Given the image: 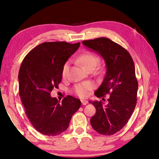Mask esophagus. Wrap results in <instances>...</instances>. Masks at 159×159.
I'll use <instances>...</instances> for the list:
<instances>
[{
    "label": "esophagus",
    "instance_id": "esophagus-1",
    "mask_svg": "<svg viewBox=\"0 0 159 159\" xmlns=\"http://www.w3.org/2000/svg\"><path fill=\"white\" fill-rule=\"evenodd\" d=\"M81 101H82V103L83 105H86L88 103V101L86 100H82Z\"/></svg>",
    "mask_w": 159,
    "mask_h": 159
}]
</instances>
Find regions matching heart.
I'll return each mask as SVG.
<instances>
[{"instance_id": "1", "label": "heart", "mask_w": 159, "mask_h": 159, "mask_svg": "<svg viewBox=\"0 0 159 159\" xmlns=\"http://www.w3.org/2000/svg\"><path fill=\"white\" fill-rule=\"evenodd\" d=\"M80 64L83 66V68L86 70L90 69H94L98 63V58L91 52H84L83 54H80L77 58ZM69 70V62H66L63 65L62 74L65 76ZM92 89L91 84L89 83H82L77 84L75 87V94L80 97H86L89 95L90 90Z\"/></svg>"}]
</instances>
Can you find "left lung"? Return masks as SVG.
<instances>
[{
	"label": "left lung",
	"instance_id": "obj_1",
	"mask_svg": "<svg viewBox=\"0 0 159 159\" xmlns=\"http://www.w3.org/2000/svg\"><path fill=\"white\" fill-rule=\"evenodd\" d=\"M82 43L105 62L106 74L94 94L98 98L110 95L106 105L101 101H89L97 111L90 124L101 135H111L124 127L136 106L138 82L135 65L128 51L109 39L97 38Z\"/></svg>",
	"mask_w": 159,
	"mask_h": 159
}]
</instances>
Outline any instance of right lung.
<instances>
[{"mask_svg":"<svg viewBox=\"0 0 159 159\" xmlns=\"http://www.w3.org/2000/svg\"><path fill=\"white\" fill-rule=\"evenodd\" d=\"M80 43L45 42L24 58L18 74L20 96L28 118L43 135L55 136L68 128L81 101L68 95L62 103L50 93L62 80L63 65Z\"/></svg>","mask_w":159,"mask_h":159,"instance_id":"add662e5","label":"right lung"}]
</instances>
